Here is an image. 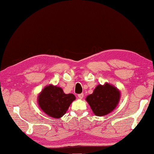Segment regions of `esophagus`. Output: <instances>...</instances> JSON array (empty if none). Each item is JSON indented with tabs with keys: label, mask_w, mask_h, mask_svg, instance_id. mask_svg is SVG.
Instances as JSON below:
<instances>
[{
	"label": "esophagus",
	"mask_w": 154,
	"mask_h": 154,
	"mask_svg": "<svg viewBox=\"0 0 154 154\" xmlns=\"http://www.w3.org/2000/svg\"><path fill=\"white\" fill-rule=\"evenodd\" d=\"M78 98H80V99H82V98L84 97V94H83V93H82V94H78Z\"/></svg>",
	"instance_id": "34e87169"
}]
</instances>
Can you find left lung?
I'll use <instances>...</instances> for the list:
<instances>
[{"mask_svg": "<svg viewBox=\"0 0 154 154\" xmlns=\"http://www.w3.org/2000/svg\"><path fill=\"white\" fill-rule=\"evenodd\" d=\"M121 98V92L117 87L105 82L98 85L92 94L88 95L86 100L94 114L97 116L106 115L117 106Z\"/></svg>", "mask_w": 154, "mask_h": 154, "instance_id": "8db88e82", "label": "left lung"}]
</instances>
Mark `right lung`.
<instances>
[{
	"mask_svg": "<svg viewBox=\"0 0 154 154\" xmlns=\"http://www.w3.org/2000/svg\"><path fill=\"white\" fill-rule=\"evenodd\" d=\"M76 99L73 94H65L62 88L50 85L44 87L37 97V103L49 117L60 119L65 115L71 103Z\"/></svg>",
	"mask_w": 154,
	"mask_h": 154,
	"instance_id": "add662e5",
	"label": "right lung"
}]
</instances>
